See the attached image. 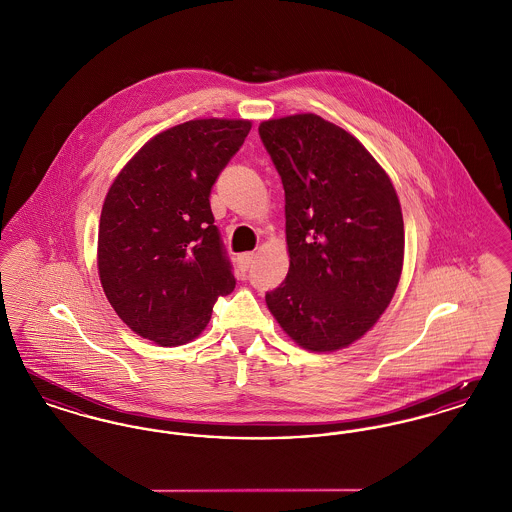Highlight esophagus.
<instances>
[{
	"instance_id": "1",
	"label": "esophagus",
	"mask_w": 512,
	"mask_h": 512,
	"mask_svg": "<svg viewBox=\"0 0 512 512\" xmlns=\"http://www.w3.org/2000/svg\"><path fill=\"white\" fill-rule=\"evenodd\" d=\"M253 259H255V253H242L238 257V267H240V270H247V268L251 267Z\"/></svg>"
}]
</instances>
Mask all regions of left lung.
Here are the masks:
<instances>
[{
  "label": "left lung",
  "mask_w": 512,
  "mask_h": 512,
  "mask_svg": "<svg viewBox=\"0 0 512 512\" xmlns=\"http://www.w3.org/2000/svg\"><path fill=\"white\" fill-rule=\"evenodd\" d=\"M259 134L284 184L290 255L268 311L299 347L340 351L365 336L397 290L399 197L368 149L315 113L268 119Z\"/></svg>",
  "instance_id": "obj_1"
}]
</instances>
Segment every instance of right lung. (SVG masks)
<instances>
[{"label":"right lung","mask_w":512,"mask_h":512,"mask_svg":"<svg viewBox=\"0 0 512 512\" xmlns=\"http://www.w3.org/2000/svg\"><path fill=\"white\" fill-rule=\"evenodd\" d=\"M251 130L195 119L159 132L122 167L98 232L101 288L122 322L163 347L195 340L236 288L209 195Z\"/></svg>","instance_id":"add662e5"}]
</instances>
